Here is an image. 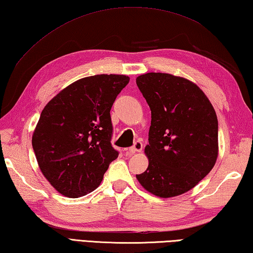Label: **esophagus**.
<instances>
[{"mask_svg": "<svg viewBox=\"0 0 253 253\" xmlns=\"http://www.w3.org/2000/svg\"><path fill=\"white\" fill-rule=\"evenodd\" d=\"M141 150H142V144L140 141H136L135 145L130 147V148L128 149L127 153L128 154H135V153H140Z\"/></svg>", "mask_w": 253, "mask_h": 253, "instance_id": "34e87169", "label": "esophagus"}]
</instances>
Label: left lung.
<instances>
[{
	"label": "left lung",
	"mask_w": 253,
	"mask_h": 253,
	"mask_svg": "<svg viewBox=\"0 0 253 253\" xmlns=\"http://www.w3.org/2000/svg\"><path fill=\"white\" fill-rule=\"evenodd\" d=\"M151 111L145 154L146 171L136 174L147 191L171 198L192 189L213 168L218 157V119L195 83L167 73L136 79Z\"/></svg>",
	"instance_id": "8db88e82"
}]
</instances>
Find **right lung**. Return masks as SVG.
<instances>
[{
    "mask_svg": "<svg viewBox=\"0 0 253 253\" xmlns=\"http://www.w3.org/2000/svg\"><path fill=\"white\" fill-rule=\"evenodd\" d=\"M128 83L126 75L84 77L41 113L32 145L41 171L61 195L79 198L95 190L118 157L111 144V108Z\"/></svg>",
    "mask_w": 253,
    "mask_h": 253,
    "instance_id": "right-lung-1",
    "label": "right lung"
}]
</instances>
